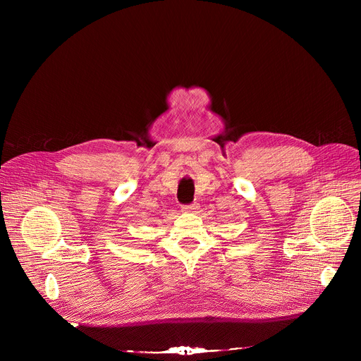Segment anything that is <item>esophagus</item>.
I'll return each mask as SVG.
<instances>
[{
	"label": "esophagus",
	"mask_w": 361,
	"mask_h": 361,
	"mask_svg": "<svg viewBox=\"0 0 361 361\" xmlns=\"http://www.w3.org/2000/svg\"><path fill=\"white\" fill-rule=\"evenodd\" d=\"M198 207H200L198 202H192V204L183 205V210H184V212H195V210H198Z\"/></svg>",
	"instance_id": "1"
}]
</instances>
